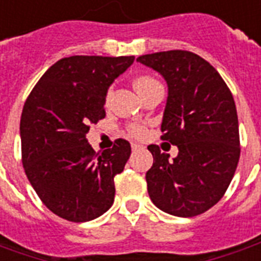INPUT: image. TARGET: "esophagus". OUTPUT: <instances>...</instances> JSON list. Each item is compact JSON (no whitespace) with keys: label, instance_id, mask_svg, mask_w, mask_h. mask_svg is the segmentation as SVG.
<instances>
[{"label":"esophagus","instance_id":"1","mask_svg":"<svg viewBox=\"0 0 261 261\" xmlns=\"http://www.w3.org/2000/svg\"><path fill=\"white\" fill-rule=\"evenodd\" d=\"M131 148H133V151H138V149H141L142 145L137 144V142H131Z\"/></svg>","mask_w":261,"mask_h":261}]
</instances>
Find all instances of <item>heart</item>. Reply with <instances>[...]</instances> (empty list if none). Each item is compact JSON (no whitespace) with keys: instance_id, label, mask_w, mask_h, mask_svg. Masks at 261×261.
<instances>
[{"instance_id":"obj_1","label":"heart","mask_w":261,"mask_h":261,"mask_svg":"<svg viewBox=\"0 0 261 261\" xmlns=\"http://www.w3.org/2000/svg\"><path fill=\"white\" fill-rule=\"evenodd\" d=\"M158 84V81L153 80L152 76H148V75H142V76H138L136 81H134V86H136L137 92L141 95L142 92H145L148 88H151V86L156 85ZM110 96V92L108 93V99ZM144 133L145 130L142 128L141 125H133L131 127V134L136 137H142L144 136Z\"/></svg>"}]
</instances>
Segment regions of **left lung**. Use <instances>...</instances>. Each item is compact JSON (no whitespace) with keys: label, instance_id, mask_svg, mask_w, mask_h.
<instances>
[{"label":"left lung","instance_id":"obj_1","mask_svg":"<svg viewBox=\"0 0 261 261\" xmlns=\"http://www.w3.org/2000/svg\"><path fill=\"white\" fill-rule=\"evenodd\" d=\"M138 63L168 84L162 140L179 149L172 161L149 145L153 164L145 179L152 202L175 217H196L222 198L239 162V124L233 96L218 71L200 56L170 50Z\"/></svg>","mask_w":261,"mask_h":261}]
</instances>
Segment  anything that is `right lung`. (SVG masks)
<instances>
[{"mask_svg":"<svg viewBox=\"0 0 261 261\" xmlns=\"http://www.w3.org/2000/svg\"><path fill=\"white\" fill-rule=\"evenodd\" d=\"M134 56H72L59 60L33 88L20 116L22 162L46 207L61 218L86 222L114 201V176L131 153L123 138L95 153L89 125L105 113L108 91Z\"/></svg>","mask_w":261,"mask_h":261,"instance_id":"obj_1","label":"right lung"}]
</instances>
